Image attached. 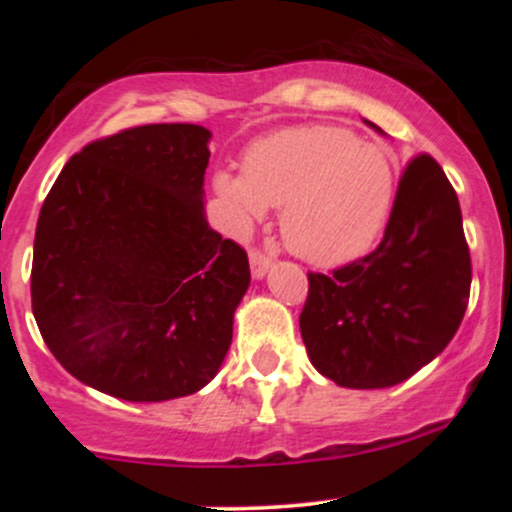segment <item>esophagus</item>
Returning a JSON list of instances; mask_svg holds the SVG:
<instances>
[{
    "label": "esophagus",
    "mask_w": 512,
    "mask_h": 512,
    "mask_svg": "<svg viewBox=\"0 0 512 512\" xmlns=\"http://www.w3.org/2000/svg\"><path fill=\"white\" fill-rule=\"evenodd\" d=\"M250 269L255 279H264L269 269H272V260L260 250H250Z\"/></svg>",
    "instance_id": "esophagus-1"
}]
</instances>
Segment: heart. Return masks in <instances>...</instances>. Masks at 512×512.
Instances as JSON below:
<instances>
[{
  "mask_svg": "<svg viewBox=\"0 0 512 512\" xmlns=\"http://www.w3.org/2000/svg\"><path fill=\"white\" fill-rule=\"evenodd\" d=\"M219 197L240 233L281 210V238L305 262L344 264L383 231L395 199V168L380 146L356 142L342 127L310 125L252 144L243 175L219 170Z\"/></svg>",
  "mask_w": 512,
  "mask_h": 512,
  "instance_id": "1",
  "label": "heart"
}]
</instances>
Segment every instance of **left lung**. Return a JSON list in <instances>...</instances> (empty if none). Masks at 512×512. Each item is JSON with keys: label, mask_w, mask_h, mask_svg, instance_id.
I'll return each mask as SVG.
<instances>
[{"label": "left lung", "mask_w": 512, "mask_h": 512, "mask_svg": "<svg viewBox=\"0 0 512 512\" xmlns=\"http://www.w3.org/2000/svg\"><path fill=\"white\" fill-rule=\"evenodd\" d=\"M308 284L298 322L325 378L380 390L431 363L455 337L472 286L460 202L443 168L411 158L378 248L332 274L310 272Z\"/></svg>", "instance_id": "obj_1"}]
</instances>
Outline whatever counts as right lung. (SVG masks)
<instances>
[{
  "label": "right lung",
  "mask_w": 512,
  "mask_h": 512,
  "mask_svg": "<svg viewBox=\"0 0 512 512\" xmlns=\"http://www.w3.org/2000/svg\"><path fill=\"white\" fill-rule=\"evenodd\" d=\"M209 139L185 122L125 129L69 158L45 197L33 315L93 390L166 402L202 390L226 358L250 264L207 221Z\"/></svg>",
  "instance_id": "obj_1"
}]
</instances>
